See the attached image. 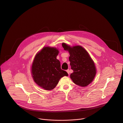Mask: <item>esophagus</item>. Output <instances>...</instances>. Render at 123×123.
Returning a JSON list of instances; mask_svg holds the SVG:
<instances>
[{
  "instance_id": "34e87169",
  "label": "esophagus",
  "mask_w": 123,
  "mask_h": 123,
  "mask_svg": "<svg viewBox=\"0 0 123 123\" xmlns=\"http://www.w3.org/2000/svg\"><path fill=\"white\" fill-rule=\"evenodd\" d=\"M67 72H68V74H69V73H70V72H69V69L67 70Z\"/></svg>"
}]
</instances>
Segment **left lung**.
<instances>
[{
    "mask_svg": "<svg viewBox=\"0 0 123 123\" xmlns=\"http://www.w3.org/2000/svg\"><path fill=\"white\" fill-rule=\"evenodd\" d=\"M62 47L70 54V65L73 70L70 75L71 79L79 86H87L93 81L96 73L95 66L91 57L80 46L71 47L63 43Z\"/></svg>",
    "mask_w": 123,
    "mask_h": 123,
    "instance_id": "left-lung-1",
    "label": "left lung"
}]
</instances>
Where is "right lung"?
I'll list each match as a JSON object with an SVG mask.
<instances>
[{"label": "right lung", "instance_id": "1", "mask_svg": "<svg viewBox=\"0 0 123 123\" xmlns=\"http://www.w3.org/2000/svg\"><path fill=\"white\" fill-rule=\"evenodd\" d=\"M58 51L54 48L44 47L35 57L31 68L33 79L39 86L46 90H51L61 78L68 76L61 69L60 61L56 59Z\"/></svg>", "mask_w": 123, "mask_h": 123}]
</instances>
